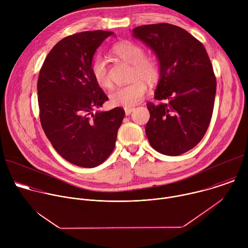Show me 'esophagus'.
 Segmentation results:
<instances>
[{
  "instance_id": "obj_1",
  "label": "esophagus",
  "mask_w": 248,
  "mask_h": 248,
  "mask_svg": "<svg viewBox=\"0 0 248 248\" xmlns=\"http://www.w3.org/2000/svg\"><path fill=\"white\" fill-rule=\"evenodd\" d=\"M134 110V108H131V107H125L124 108V112H125V115L128 116L131 114V112Z\"/></svg>"
}]
</instances>
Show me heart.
<instances>
[{
    "label": "heart",
    "instance_id": "obj_1",
    "mask_svg": "<svg viewBox=\"0 0 248 248\" xmlns=\"http://www.w3.org/2000/svg\"><path fill=\"white\" fill-rule=\"evenodd\" d=\"M112 54L124 62L131 64V78L133 81L111 92L110 101L115 106L132 107L144 99L147 83H156L161 75L159 62L152 56H146L143 47L128 40L121 41L112 48ZM90 72L95 82L102 88H111L112 80L108 75L106 61L98 56L90 64Z\"/></svg>",
    "mask_w": 248,
    "mask_h": 248
}]
</instances>
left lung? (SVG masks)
Wrapping results in <instances>:
<instances>
[{
  "mask_svg": "<svg viewBox=\"0 0 248 248\" xmlns=\"http://www.w3.org/2000/svg\"><path fill=\"white\" fill-rule=\"evenodd\" d=\"M132 33L156 54L161 75L154 98L168 101L147 103L149 143L164 155L186 153L203 138L214 109L217 81L205 47L169 23L138 26Z\"/></svg>",
  "mask_w": 248,
  "mask_h": 248,
  "instance_id": "1",
  "label": "left lung"
}]
</instances>
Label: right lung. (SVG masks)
Returning <instances> with one entry per match:
<instances>
[{"instance_id": "obj_1", "label": "right lung", "mask_w": 248, "mask_h": 248, "mask_svg": "<svg viewBox=\"0 0 248 248\" xmlns=\"http://www.w3.org/2000/svg\"><path fill=\"white\" fill-rule=\"evenodd\" d=\"M113 32L84 31L59 41L40 69L37 91L43 130L55 150L83 168L102 164L113 152L124 110H94L108 97L95 82L90 64Z\"/></svg>"}]
</instances>
